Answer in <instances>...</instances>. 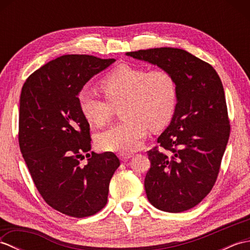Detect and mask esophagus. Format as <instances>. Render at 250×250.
<instances>
[{
	"label": "esophagus",
	"mask_w": 250,
	"mask_h": 250,
	"mask_svg": "<svg viewBox=\"0 0 250 250\" xmlns=\"http://www.w3.org/2000/svg\"><path fill=\"white\" fill-rule=\"evenodd\" d=\"M132 157H133V155L132 153H119V158L121 161H128L129 159H131Z\"/></svg>",
	"instance_id": "esophagus-1"
}]
</instances>
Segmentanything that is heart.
Masks as SVG:
<instances>
[{
	"label": "heart",
	"mask_w": 250,
	"mask_h": 250,
	"mask_svg": "<svg viewBox=\"0 0 250 250\" xmlns=\"http://www.w3.org/2000/svg\"><path fill=\"white\" fill-rule=\"evenodd\" d=\"M101 88L106 98L84 88L77 101L82 113L94 125H104L111 118L116 106L122 105L124 121L97 135V144L108 151L128 153L139 149L149 126L159 130L174 115L177 103V83L171 72L121 64L110 71Z\"/></svg>",
	"instance_id": "obj_1"
}]
</instances>
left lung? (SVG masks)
Masks as SVG:
<instances>
[{
    "instance_id": "1",
    "label": "left lung",
    "mask_w": 250,
    "mask_h": 250,
    "mask_svg": "<svg viewBox=\"0 0 250 250\" xmlns=\"http://www.w3.org/2000/svg\"><path fill=\"white\" fill-rule=\"evenodd\" d=\"M172 73L177 103L157 147L148 151L147 199L156 208L180 213L198 205L210 192L230 136L224 86L208 63L171 47L126 52Z\"/></svg>"
}]
</instances>
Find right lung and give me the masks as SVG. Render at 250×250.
Masks as SVG:
<instances>
[{"mask_svg": "<svg viewBox=\"0 0 250 250\" xmlns=\"http://www.w3.org/2000/svg\"><path fill=\"white\" fill-rule=\"evenodd\" d=\"M115 61L62 56L31 74L21 90L19 146L32 179L47 204L76 218L106 205L120 166L114 152H89L90 125L77 101L84 84Z\"/></svg>", "mask_w": 250, "mask_h": 250, "instance_id": "obj_1", "label": "right lung"}]
</instances>
